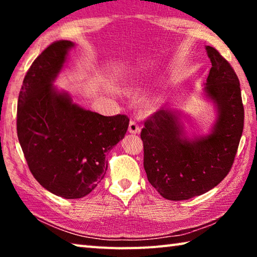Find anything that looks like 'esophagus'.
<instances>
[{"mask_svg": "<svg viewBox=\"0 0 257 257\" xmlns=\"http://www.w3.org/2000/svg\"><path fill=\"white\" fill-rule=\"evenodd\" d=\"M128 132L130 134H139V132H141V128H139V125L137 124L136 121H134V120L130 121Z\"/></svg>", "mask_w": 257, "mask_h": 257, "instance_id": "34e87169", "label": "esophagus"}]
</instances>
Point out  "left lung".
Segmentation results:
<instances>
[{
  "mask_svg": "<svg viewBox=\"0 0 257 257\" xmlns=\"http://www.w3.org/2000/svg\"><path fill=\"white\" fill-rule=\"evenodd\" d=\"M205 49L212 68L204 92L217 113L211 133L187 137L180 113L170 108L152 114L142 129L147 179L169 201L199 196L219 185L232 167L242 134L243 106L238 77L214 47Z\"/></svg>",
  "mask_w": 257,
  "mask_h": 257,
  "instance_id": "8db88e82",
  "label": "left lung"
}]
</instances>
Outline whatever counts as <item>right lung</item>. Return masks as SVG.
I'll list each match as a JSON object with an SVG mask.
<instances>
[{
	"mask_svg": "<svg viewBox=\"0 0 257 257\" xmlns=\"http://www.w3.org/2000/svg\"><path fill=\"white\" fill-rule=\"evenodd\" d=\"M70 41H58L42 52L21 86L17 133L30 172L56 196L81 198L105 176V155L124 137L127 115L104 116L72 102L53 86L62 70Z\"/></svg>",
	"mask_w": 257,
	"mask_h": 257,
	"instance_id": "right-lung-1",
	"label": "right lung"
}]
</instances>
